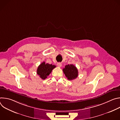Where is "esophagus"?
<instances>
[{
    "label": "esophagus",
    "instance_id": "esophagus-1",
    "mask_svg": "<svg viewBox=\"0 0 120 120\" xmlns=\"http://www.w3.org/2000/svg\"><path fill=\"white\" fill-rule=\"evenodd\" d=\"M57 65L58 66V67H61V66H62V64H61V63H57Z\"/></svg>",
    "mask_w": 120,
    "mask_h": 120
}]
</instances>
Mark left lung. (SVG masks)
I'll return each instance as SVG.
<instances>
[{
	"mask_svg": "<svg viewBox=\"0 0 120 120\" xmlns=\"http://www.w3.org/2000/svg\"><path fill=\"white\" fill-rule=\"evenodd\" d=\"M63 71L67 78L68 80H72L76 78L78 75V72L77 68L74 65L68 64L65 66Z\"/></svg>",
	"mask_w": 120,
	"mask_h": 120,
	"instance_id": "8db88e82",
	"label": "left lung"
}]
</instances>
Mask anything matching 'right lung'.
Instances as JSON below:
<instances>
[{
    "label": "right lung",
    "mask_w": 120,
    "mask_h": 120,
    "mask_svg": "<svg viewBox=\"0 0 120 120\" xmlns=\"http://www.w3.org/2000/svg\"><path fill=\"white\" fill-rule=\"evenodd\" d=\"M56 67V66L52 64H45V62L42 63L38 67L37 69V74L39 77L45 80L47 78L50 74L52 72V70Z\"/></svg>",
    "instance_id": "add662e5"
}]
</instances>
